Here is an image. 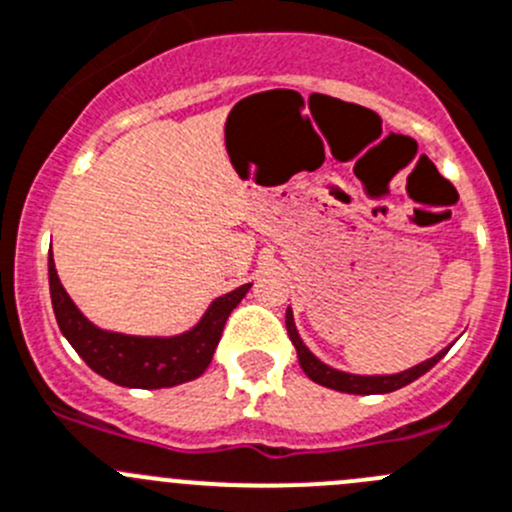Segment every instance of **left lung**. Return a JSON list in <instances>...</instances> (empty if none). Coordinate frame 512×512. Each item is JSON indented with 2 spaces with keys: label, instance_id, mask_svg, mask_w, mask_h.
<instances>
[{
  "label": "left lung",
  "instance_id": "left-lung-1",
  "mask_svg": "<svg viewBox=\"0 0 512 512\" xmlns=\"http://www.w3.org/2000/svg\"><path fill=\"white\" fill-rule=\"evenodd\" d=\"M285 325H287V335H290L292 345H295L297 360H300L305 375L310 377L312 382H317V385H325V388L340 390V393H350V395H380V393H393V390L405 388V385H410L413 380H418L420 375H425V372H428L430 367H433L435 362H438L440 357L448 352V350L438 352V355L430 357V360L420 362V365L410 367V370H405V372H398V375H370V377L350 375V372H340V370H332V367H327L325 362L317 360V357L312 355L305 345H302L300 335H297V330H295V320H292V310H287Z\"/></svg>",
  "mask_w": 512,
  "mask_h": 512
}]
</instances>
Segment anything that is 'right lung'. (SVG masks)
Returning <instances> with one entry per match:
<instances>
[{"label":"right lung","instance_id":"1","mask_svg":"<svg viewBox=\"0 0 512 512\" xmlns=\"http://www.w3.org/2000/svg\"><path fill=\"white\" fill-rule=\"evenodd\" d=\"M252 282L217 297L200 322L190 332L177 337H135L119 335L94 327L69 300L67 290L54 270L52 250H49V292L57 325L77 355L92 367L97 375L107 377L122 388H172L180 382L195 380L212 362L217 342H220L230 312L240 305Z\"/></svg>","mask_w":512,"mask_h":512}]
</instances>
